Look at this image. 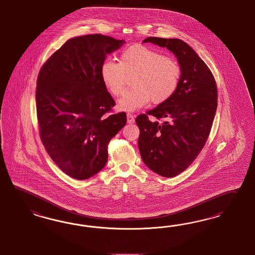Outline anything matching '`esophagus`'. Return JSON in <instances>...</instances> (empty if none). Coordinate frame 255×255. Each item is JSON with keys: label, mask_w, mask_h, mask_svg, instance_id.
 <instances>
[{"label": "esophagus", "mask_w": 255, "mask_h": 255, "mask_svg": "<svg viewBox=\"0 0 255 255\" xmlns=\"http://www.w3.org/2000/svg\"><path fill=\"white\" fill-rule=\"evenodd\" d=\"M134 118H135L134 117V115L128 113V114H127V123L129 124H134V122H135Z\"/></svg>", "instance_id": "34e87169"}]
</instances>
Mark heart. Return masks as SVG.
Returning <instances> with one entry per match:
<instances>
[{"mask_svg":"<svg viewBox=\"0 0 255 255\" xmlns=\"http://www.w3.org/2000/svg\"><path fill=\"white\" fill-rule=\"evenodd\" d=\"M105 87L113 97L124 90L127 77L132 88L125 91L118 101L119 110L132 111L145 106L166 102L177 89L181 69L176 61L157 50L141 44L125 49L120 63L105 60L100 68Z\"/></svg>","mask_w":255,"mask_h":255,"instance_id":"1","label":"heart"}]
</instances>
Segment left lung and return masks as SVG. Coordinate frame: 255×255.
<instances>
[{
  "mask_svg": "<svg viewBox=\"0 0 255 255\" xmlns=\"http://www.w3.org/2000/svg\"><path fill=\"white\" fill-rule=\"evenodd\" d=\"M143 42L170 50L181 69L179 83L172 97L135 120L144 163L170 178L184 172L205 145L217 109V87L206 64L185 41L148 37ZM148 115L159 121H149Z\"/></svg>",
  "mask_w": 255,
  "mask_h": 255,
  "instance_id": "8db88e82",
  "label": "left lung"
}]
</instances>
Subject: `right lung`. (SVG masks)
Wrapping results in <instances>:
<instances>
[{"label": "right lung", "instance_id": "add662e5", "mask_svg": "<svg viewBox=\"0 0 255 255\" xmlns=\"http://www.w3.org/2000/svg\"><path fill=\"white\" fill-rule=\"evenodd\" d=\"M125 43L90 34L66 41L42 66L37 80L40 136L66 174L88 179L108 161V145L126 124V114L105 115L115 106L100 68L107 55Z\"/></svg>", "mask_w": 255, "mask_h": 255}]
</instances>
